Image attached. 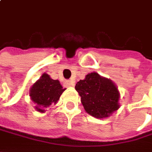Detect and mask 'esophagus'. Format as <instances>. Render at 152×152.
<instances>
[{
  "label": "esophagus",
  "mask_w": 152,
  "mask_h": 152,
  "mask_svg": "<svg viewBox=\"0 0 152 152\" xmlns=\"http://www.w3.org/2000/svg\"><path fill=\"white\" fill-rule=\"evenodd\" d=\"M65 85H66V86H75V81H73V80H66L65 82Z\"/></svg>",
  "instance_id": "obj_1"
}]
</instances>
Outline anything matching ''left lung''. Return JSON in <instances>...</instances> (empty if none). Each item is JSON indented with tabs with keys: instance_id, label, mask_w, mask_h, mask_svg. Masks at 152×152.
I'll return each mask as SVG.
<instances>
[{
	"instance_id": "8db88e82",
	"label": "left lung",
	"mask_w": 152,
	"mask_h": 152,
	"mask_svg": "<svg viewBox=\"0 0 152 152\" xmlns=\"http://www.w3.org/2000/svg\"><path fill=\"white\" fill-rule=\"evenodd\" d=\"M75 90L81 96L86 111L94 118H107L119 108V94L116 86L95 72L77 82Z\"/></svg>"
}]
</instances>
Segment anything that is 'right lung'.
Returning <instances> with one entry per match:
<instances>
[{"mask_svg":"<svg viewBox=\"0 0 152 152\" xmlns=\"http://www.w3.org/2000/svg\"><path fill=\"white\" fill-rule=\"evenodd\" d=\"M64 90L58 80H53L47 74H43L32 86L30 96L32 101L37 104L35 109L43 112L44 108L50 106L52 103L55 104L58 101Z\"/></svg>","mask_w":152,"mask_h":152,"instance_id":"add662e5","label":"right lung"}]
</instances>
